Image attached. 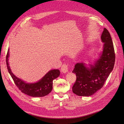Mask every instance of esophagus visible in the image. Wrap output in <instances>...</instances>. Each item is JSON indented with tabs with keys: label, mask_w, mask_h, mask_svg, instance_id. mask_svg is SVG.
Wrapping results in <instances>:
<instances>
[{
	"label": "esophagus",
	"mask_w": 124,
	"mask_h": 124,
	"mask_svg": "<svg viewBox=\"0 0 124 124\" xmlns=\"http://www.w3.org/2000/svg\"><path fill=\"white\" fill-rule=\"evenodd\" d=\"M68 70V65L66 64H63L62 67H61V71L62 73H66Z\"/></svg>",
	"instance_id": "34e87169"
}]
</instances>
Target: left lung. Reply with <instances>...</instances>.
Segmentation results:
<instances>
[{
    "instance_id": "obj_1",
    "label": "left lung",
    "mask_w": 124,
    "mask_h": 124,
    "mask_svg": "<svg viewBox=\"0 0 124 124\" xmlns=\"http://www.w3.org/2000/svg\"><path fill=\"white\" fill-rule=\"evenodd\" d=\"M101 39L104 43L103 51L99 59L90 68L85 63H77L72 72L76 73L77 80L72 92L80 96H90L102 88L114 68L115 54L110 32L104 28Z\"/></svg>"
}]
</instances>
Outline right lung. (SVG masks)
Instances as JSON below:
<instances>
[{
    "label": "right lung",
    "mask_w": 124,
    "mask_h": 124,
    "mask_svg": "<svg viewBox=\"0 0 124 124\" xmlns=\"http://www.w3.org/2000/svg\"><path fill=\"white\" fill-rule=\"evenodd\" d=\"M9 52L8 50L6 56L7 69L13 80L14 83L22 93L28 96L35 97H44L51 93L53 88V81L60 75V71L59 70L54 69L48 71L40 81L36 83H27L17 78L11 71L8 63Z\"/></svg>",
    "instance_id": "1"
}]
</instances>
